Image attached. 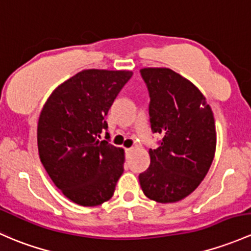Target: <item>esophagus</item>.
Returning a JSON list of instances; mask_svg holds the SVG:
<instances>
[{"instance_id": "obj_1", "label": "esophagus", "mask_w": 251, "mask_h": 251, "mask_svg": "<svg viewBox=\"0 0 251 251\" xmlns=\"http://www.w3.org/2000/svg\"><path fill=\"white\" fill-rule=\"evenodd\" d=\"M132 148H128V149H126L125 150V155H126V157H128L131 155V152H132Z\"/></svg>"}]
</instances>
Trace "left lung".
Returning <instances> with one entry per match:
<instances>
[{
	"instance_id": "obj_1",
	"label": "left lung",
	"mask_w": 251,
	"mask_h": 251,
	"mask_svg": "<svg viewBox=\"0 0 251 251\" xmlns=\"http://www.w3.org/2000/svg\"><path fill=\"white\" fill-rule=\"evenodd\" d=\"M152 133L162 139L149 149L150 166L139 174L148 199L172 203L189 196L207 176L215 154V121L202 92L170 68H143Z\"/></svg>"
}]
</instances>
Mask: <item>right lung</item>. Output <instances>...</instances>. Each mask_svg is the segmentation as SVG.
Returning <instances> with one entry per match:
<instances>
[{
	"mask_svg": "<svg viewBox=\"0 0 251 251\" xmlns=\"http://www.w3.org/2000/svg\"><path fill=\"white\" fill-rule=\"evenodd\" d=\"M131 71L84 70L57 86L38 120L42 163L57 189L83 207L113 196L124 172V150L109 143L104 120Z\"/></svg>",
	"mask_w": 251,
	"mask_h": 251,
	"instance_id": "right-lung-1",
	"label": "right lung"
}]
</instances>
